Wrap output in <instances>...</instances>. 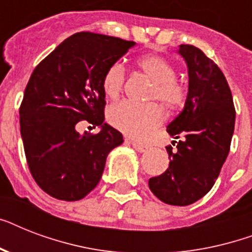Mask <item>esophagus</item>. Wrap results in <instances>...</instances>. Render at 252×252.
I'll return each mask as SVG.
<instances>
[{
	"label": "esophagus",
	"mask_w": 252,
	"mask_h": 252,
	"mask_svg": "<svg viewBox=\"0 0 252 252\" xmlns=\"http://www.w3.org/2000/svg\"><path fill=\"white\" fill-rule=\"evenodd\" d=\"M132 146H133L134 149L137 150V152H140V153H142V152H146V150H148V145H144V144H138V142L132 141Z\"/></svg>",
	"instance_id": "34e87169"
}]
</instances>
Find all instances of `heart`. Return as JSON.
<instances>
[{"mask_svg":"<svg viewBox=\"0 0 252 252\" xmlns=\"http://www.w3.org/2000/svg\"><path fill=\"white\" fill-rule=\"evenodd\" d=\"M137 66L150 81H153L146 96L148 100H158L171 112L183 108L188 96L187 86L176 78V70L170 61L158 55H145L138 59ZM124 82L126 69L122 63L111 64L102 78V87L107 98L118 99ZM108 122L126 136L141 140L161 126L163 114L157 103L134 104L122 102L111 107Z\"/></svg>","mask_w":252,"mask_h":252,"instance_id":"heart-1","label":"heart"}]
</instances>
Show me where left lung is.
Here are the masks:
<instances>
[{
	"label": "left lung",
	"mask_w": 252,
	"mask_h": 252,
	"mask_svg": "<svg viewBox=\"0 0 252 252\" xmlns=\"http://www.w3.org/2000/svg\"><path fill=\"white\" fill-rule=\"evenodd\" d=\"M178 52L188 66V96L167 132L180 140L175 150L166 148L168 168L150 178L149 187L163 203L184 207L207 195L219 178L230 150L235 108L230 87L215 61L189 44H182Z\"/></svg>",
	"instance_id": "1"
}]
</instances>
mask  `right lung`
Returning a JSON list of instances; mask_svg holds the SVG:
<instances>
[{
    "mask_svg": "<svg viewBox=\"0 0 252 252\" xmlns=\"http://www.w3.org/2000/svg\"><path fill=\"white\" fill-rule=\"evenodd\" d=\"M134 41L77 32L33 69L19 107L21 136L30 172L55 199L77 201L96 187L106 158L123 134L106 124L102 78ZM102 128L81 136L78 121Z\"/></svg>",
    "mask_w": 252,
    "mask_h": 252,
    "instance_id": "1",
    "label": "right lung"
}]
</instances>
